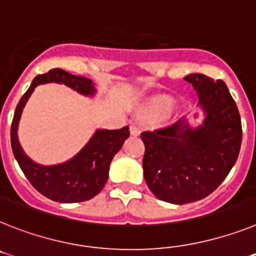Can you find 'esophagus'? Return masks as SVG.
<instances>
[{"mask_svg":"<svg viewBox=\"0 0 256 256\" xmlns=\"http://www.w3.org/2000/svg\"><path fill=\"white\" fill-rule=\"evenodd\" d=\"M130 134H132V136H134V137L138 136L140 132H141V130H140V128L136 126V124H132V126H130Z\"/></svg>","mask_w":256,"mask_h":256,"instance_id":"34e87169","label":"esophagus"}]
</instances>
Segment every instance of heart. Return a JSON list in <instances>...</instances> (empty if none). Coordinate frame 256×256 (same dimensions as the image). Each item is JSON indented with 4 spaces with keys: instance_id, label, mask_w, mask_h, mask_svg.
Returning <instances> with one entry per match:
<instances>
[{
    "instance_id": "heart-1",
    "label": "heart",
    "mask_w": 256,
    "mask_h": 256,
    "mask_svg": "<svg viewBox=\"0 0 256 256\" xmlns=\"http://www.w3.org/2000/svg\"><path fill=\"white\" fill-rule=\"evenodd\" d=\"M172 98L162 96V97L154 98L150 104V110L154 114H164L167 112L172 106Z\"/></svg>"
}]
</instances>
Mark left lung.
I'll list each match as a JSON object with an SVG mask.
<instances>
[{
	"label": "left lung",
	"instance_id": "8db88e82",
	"mask_svg": "<svg viewBox=\"0 0 256 256\" xmlns=\"http://www.w3.org/2000/svg\"><path fill=\"white\" fill-rule=\"evenodd\" d=\"M192 82L206 112L203 123L190 128L184 122L145 130L144 178L156 198L184 204L203 200L228 176L240 154L241 118L222 80L200 74L185 78Z\"/></svg>",
	"mask_w": 256,
	"mask_h": 256
}]
</instances>
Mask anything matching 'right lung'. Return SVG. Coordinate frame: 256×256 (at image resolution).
Masks as SVG:
<instances>
[{
	"label": "right lung",
	"instance_id": "add662e5",
	"mask_svg": "<svg viewBox=\"0 0 256 256\" xmlns=\"http://www.w3.org/2000/svg\"><path fill=\"white\" fill-rule=\"evenodd\" d=\"M63 82L82 94H93L94 88L92 80L82 76L71 75L64 70L53 68L46 74L37 75L20 98L15 108L12 123V149L19 167L28 178L32 186L46 198L60 203H75L88 200L97 196L104 189L108 178V168L114 155L123 146L130 137V128L120 130H101L85 146L82 152L71 160L58 166L36 164L24 154L18 141V122L22 110L37 85L45 82Z\"/></svg>",
	"mask_w": 256,
	"mask_h": 256
}]
</instances>
